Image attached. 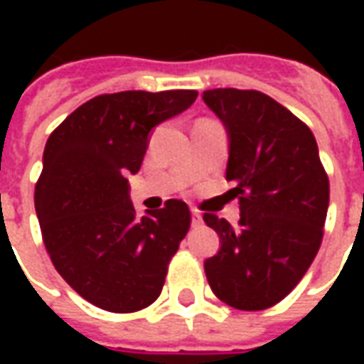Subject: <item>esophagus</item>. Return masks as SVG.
Segmentation results:
<instances>
[{"mask_svg": "<svg viewBox=\"0 0 364 364\" xmlns=\"http://www.w3.org/2000/svg\"><path fill=\"white\" fill-rule=\"evenodd\" d=\"M200 224H203V216H200L198 210H193V213H191V226H193V228H198Z\"/></svg>", "mask_w": 364, "mask_h": 364, "instance_id": "obj_1", "label": "esophagus"}]
</instances>
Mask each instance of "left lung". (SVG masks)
<instances>
[{"label": "left lung", "mask_w": 364, "mask_h": 364, "mask_svg": "<svg viewBox=\"0 0 364 364\" xmlns=\"http://www.w3.org/2000/svg\"><path fill=\"white\" fill-rule=\"evenodd\" d=\"M203 101L226 127V179L240 198L237 228L203 216L220 236V252L205 261L206 279L232 308L265 310L296 287L320 250L328 173L312 130L265 93L208 90Z\"/></svg>", "instance_id": "8db88e82"}]
</instances>
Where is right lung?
<instances>
[{
    "label": "right lung",
    "instance_id": "obj_1",
    "mask_svg": "<svg viewBox=\"0 0 364 364\" xmlns=\"http://www.w3.org/2000/svg\"><path fill=\"white\" fill-rule=\"evenodd\" d=\"M197 91H120L77 107L48 138L35 208L46 252L72 289L107 312H138L166 282L191 226L189 206L169 198L136 216L128 173H138L151 128L179 114Z\"/></svg>",
    "mask_w": 364,
    "mask_h": 364
}]
</instances>
